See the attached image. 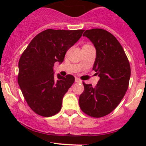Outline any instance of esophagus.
Here are the masks:
<instances>
[{
	"mask_svg": "<svg viewBox=\"0 0 146 146\" xmlns=\"http://www.w3.org/2000/svg\"><path fill=\"white\" fill-rule=\"evenodd\" d=\"M76 82H82V80H80V79H79L78 78H76Z\"/></svg>",
	"mask_w": 146,
	"mask_h": 146,
	"instance_id": "1",
	"label": "esophagus"
}]
</instances>
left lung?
<instances>
[{
	"mask_svg": "<svg viewBox=\"0 0 146 146\" xmlns=\"http://www.w3.org/2000/svg\"><path fill=\"white\" fill-rule=\"evenodd\" d=\"M96 48L92 70L100 80L95 86L84 85L79 97V105L84 113L92 117H104L111 113L123 99L129 87L131 67L129 60L117 38L102 29L85 30Z\"/></svg>",
	"mask_w": 146,
	"mask_h": 146,
	"instance_id": "left-lung-1",
	"label": "left lung"
}]
</instances>
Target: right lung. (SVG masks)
Segmentation results:
<instances>
[{"instance_id":"1","label":"right lung","mask_w":146,"mask_h":146,"mask_svg":"<svg viewBox=\"0 0 146 146\" xmlns=\"http://www.w3.org/2000/svg\"><path fill=\"white\" fill-rule=\"evenodd\" d=\"M83 32L48 29L35 36L22 54L17 81L27 104L36 114L48 117L61 110L63 98L75 78L59 74L55 77L54 64L64 61L66 51Z\"/></svg>"}]
</instances>
